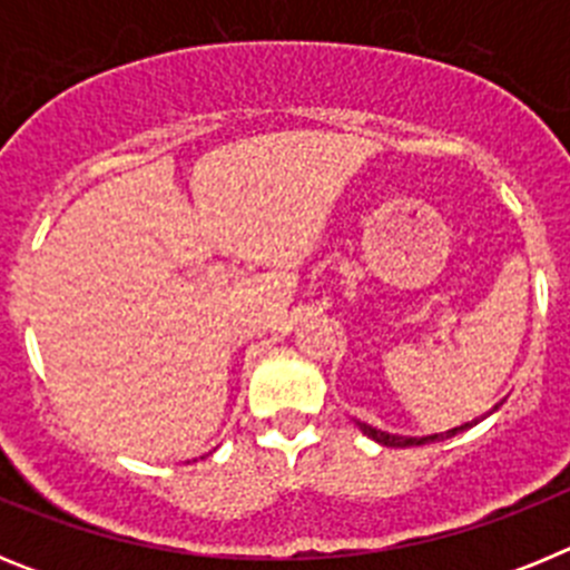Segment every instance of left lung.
Listing matches in <instances>:
<instances>
[{"label":"left lung","instance_id":"obj_1","mask_svg":"<svg viewBox=\"0 0 570 570\" xmlns=\"http://www.w3.org/2000/svg\"><path fill=\"white\" fill-rule=\"evenodd\" d=\"M500 405H493L491 411H497ZM488 411V414H491ZM485 414V416H488ZM485 416H480V420H485ZM480 420H471L465 422V425L460 428H451V431H442V434H431V436H400V434H387V431H376V428H371L367 422H356L360 425V431L365 436H371L374 442H380V445H387V448H414V445H428V442H442V440H451V436L462 434V431H468L471 425H476Z\"/></svg>","mask_w":570,"mask_h":570}]
</instances>
